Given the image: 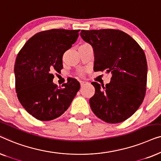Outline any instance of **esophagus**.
Masks as SVG:
<instances>
[{
	"label": "esophagus",
	"instance_id": "obj_1",
	"mask_svg": "<svg viewBox=\"0 0 161 161\" xmlns=\"http://www.w3.org/2000/svg\"><path fill=\"white\" fill-rule=\"evenodd\" d=\"M86 83V82H85V81H80V85L81 87H82L83 85H85Z\"/></svg>",
	"mask_w": 161,
	"mask_h": 161
}]
</instances>
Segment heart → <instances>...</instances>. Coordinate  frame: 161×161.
I'll list each match as a JSON object with an SVG mask.
<instances>
[{
  "label": "heart",
  "instance_id": "b5f03b06",
  "mask_svg": "<svg viewBox=\"0 0 161 161\" xmlns=\"http://www.w3.org/2000/svg\"><path fill=\"white\" fill-rule=\"evenodd\" d=\"M83 45H87V44H83Z\"/></svg>",
  "mask_w": 161,
  "mask_h": 161
}]
</instances>
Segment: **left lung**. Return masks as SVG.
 I'll list each match as a JSON object with an SVG mask.
<instances>
[{
	"label": "left lung",
	"instance_id": "8db88e82",
	"mask_svg": "<svg viewBox=\"0 0 161 161\" xmlns=\"http://www.w3.org/2000/svg\"><path fill=\"white\" fill-rule=\"evenodd\" d=\"M80 36L94 54V70L111 74L105 86L92 82L95 93L89 104L94 114L108 123H119L133 115L146 93L147 63L144 50L119 30H82Z\"/></svg>",
	"mask_w": 161,
	"mask_h": 161
}]
</instances>
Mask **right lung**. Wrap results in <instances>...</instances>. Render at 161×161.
Here are the masks:
<instances>
[{
    "label": "right lung",
    "instance_id": "obj_1",
    "mask_svg": "<svg viewBox=\"0 0 161 161\" xmlns=\"http://www.w3.org/2000/svg\"><path fill=\"white\" fill-rule=\"evenodd\" d=\"M79 31L52 29L37 33L17 55L14 64L17 97L28 113L37 119L59 117L80 89V83L73 78L67 80L63 89L53 82V73H61L63 55L75 42Z\"/></svg>",
    "mask_w": 161,
    "mask_h": 161
}]
</instances>
